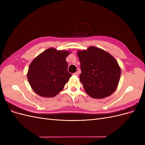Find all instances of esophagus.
I'll return each instance as SVG.
<instances>
[{
    "label": "esophagus",
    "instance_id": "34e87169",
    "mask_svg": "<svg viewBox=\"0 0 145 145\" xmlns=\"http://www.w3.org/2000/svg\"><path fill=\"white\" fill-rule=\"evenodd\" d=\"M74 76H78V74H79V72H78V71H77V72H76L75 73H74L73 74Z\"/></svg>",
    "mask_w": 145,
    "mask_h": 145
}]
</instances>
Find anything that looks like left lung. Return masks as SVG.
<instances>
[{
    "label": "left lung",
    "mask_w": 145,
    "mask_h": 145,
    "mask_svg": "<svg viewBox=\"0 0 145 145\" xmlns=\"http://www.w3.org/2000/svg\"><path fill=\"white\" fill-rule=\"evenodd\" d=\"M80 62V81L90 97L103 99L116 91L120 80L121 69L109 52L97 47L78 50Z\"/></svg>",
    "instance_id": "obj_1"
}]
</instances>
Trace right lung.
<instances>
[{
	"label": "right lung",
	"mask_w": 145,
	"mask_h": 145,
	"mask_svg": "<svg viewBox=\"0 0 145 145\" xmlns=\"http://www.w3.org/2000/svg\"><path fill=\"white\" fill-rule=\"evenodd\" d=\"M67 50L50 48L38 55L30 63L27 73L33 90L43 97H53L62 91L72 76L68 71Z\"/></svg>",
	"instance_id": "obj_1"
}]
</instances>
